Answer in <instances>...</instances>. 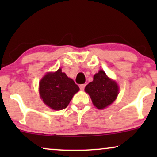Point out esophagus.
Segmentation results:
<instances>
[{
    "instance_id": "esophagus-1",
    "label": "esophagus",
    "mask_w": 157,
    "mask_h": 157,
    "mask_svg": "<svg viewBox=\"0 0 157 157\" xmlns=\"http://www.w3.org/2000/svg\"><path fill=\"white\" fill-rule=\"evenodd\" d=\"M85 87H86V85H85V84L80 85V90H84Z\"/></svg>"
}]
</instances>
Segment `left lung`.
I'll list each match as a JSON object with an SVG mask.
<instances>
[{
  "label": "left lung",
  "mask_w": 157,
  "mask_h": 157,
  "mask_svg": "<svg viewBox=\"0 0 157 157\" xmlns=\"http://www.w3.org/2000/svg\"><path fill=\"white\" fill-rule=\"evenodd\" d=\"M93 104L98 109H103L111 105L118 95V86L111 80L102 70L94 76V80L85 88Z\"/></svg>",
  "instance_id": "1"
}]
</instances>
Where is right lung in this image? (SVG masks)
Returning a JSON list of instances; mask_svg holds the SVG:
<instances>
[{
	"label": "right lung",
	"instance_id": "right-lung-1",
	"mask_svg": "<svg viewBox=\"0 0 157 157\" xmlns=\"http://www.w3.org/2000/svg\"><path fill=\"white\" fill-rule=\"evenodd\" d=\"M40 97L52 109L62 110L67 107L75 94L80 90L72 79L59 68L55 73H48L40 82Z\"/></svg>",
	"mask_w": 157,
	"mask_h": 157
}]
</instances>
